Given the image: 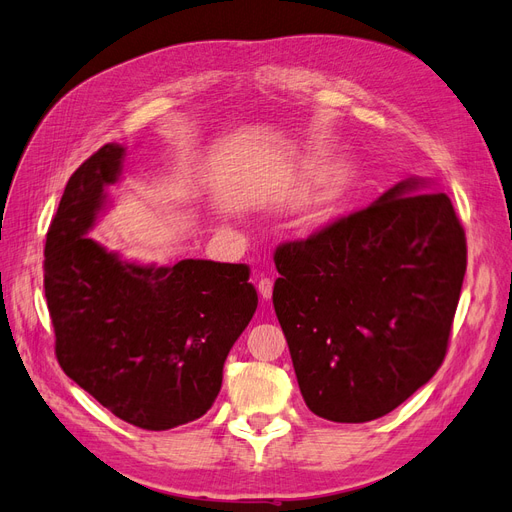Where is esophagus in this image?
<instances>
[{"label": "esophagus", "mask_w": 512, "mask_h": 512, "mask_svg": "<svg viewBox=\"0 0 512 512\" xmlns=\"http://www.w3.org/2000/svg\"><path fill=\"white\" fill-rule=\"evenodd\" d=\"M258 292H260L262 299L271 301V297H273V280H269V277H262V280L258 282Z\"/></svg>", "instance_id": "34e87169"}]
</instances>
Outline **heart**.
<instances>
[{
	"label": "heart",
	"mask_w": 512,
	"mask_h": 512,
	"mask_svg": "<svg viewBox=\"0 0 512 512\" xmlns=\"http://www.w3.org/2000/svg\"><path fill=\"white\" fill-rule=\"evenodd\" d=\"M324 203H327V194H324L322 190L320 192H316V194H312L307 198V203H305V213H303V222L305 224H312V222H316L320 215H322V207H324Z\"/></svg>",
	"instance_id": "obj_1"
}]
</instances>
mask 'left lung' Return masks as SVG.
<instances>
[{
  "mask_svg": "<svg viewBox=\"0 0 512 512\" xmlns=\"http://www.w3.org/2000/svg\"><path fill=\"white\" fill-rule=\"evenodd\" d=\"M466 254L451 198L416 177L277 247L273 307L307 408L367 423L427 384L446 356Z\"/></svg>",
  "mask_w": 512,
  "mask_h": 512,
  "instance_id": "8db88e82",
  "label": "left lung"
}]
</instances>
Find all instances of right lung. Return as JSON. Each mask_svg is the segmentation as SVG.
<instances>
[{
	"mask_svg": "<svg viewBox=\"0 0 512 512\" xmlns=\"http://www.w3.org/2000/svg\"><path fill=\"white\" fill-rule=\"evenodd\" d=\"M123 160L126 147L108 143L70 177L46 232L44 297L66 376L121 421L164 431L213 406L258 294L247 265H138L87 237Z\"/></svg>",
	"mask_w": 512,
	"mask_h": 512,
	"instance_id": "1",
	"label": "right lung"
}]
</instances>
